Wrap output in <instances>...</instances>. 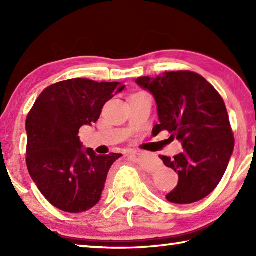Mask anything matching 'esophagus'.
Returning a JSON list of instances; mask_svg holds the SVG:
<instances>
[{
    "label": "esophagus",
    "mask_w": 256,
    "mask_h": 256,
    "mask_svg": "<svg viewBox=\"0 0 256 256\" xmlns=\"http://www.w3.org/2000/svg\"><path fill=\"white\" fill-rule=\"evenodd\" d=\"M131 154H132V156H136V157H141V156L144 154V151H138V150H136V151H132Z\"/></svg>",
    "instance_id": "1"
}]
</instances>
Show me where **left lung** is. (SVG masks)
<instances>
[{
    "label": "left lung",
    "instance_id": "obj_1",
    "mask_svg": "<svg viewBox=\"0 0 256 256\" xmlns=\"http://www.w3.org/2000/svg\"><path fill=\"white\" fill-rule=\"evenodd\" d=\"M136 82L157 102L159 124L152 132L167 130L184 149L174 158L160 156L178 174V184L166 198L176 204L202 200L220 183L235 146L224 99L204 78L190 71L141 76Z\"/></svg>",
    "mask_w": 256,
    "mask_h": 256
}]
</instances>
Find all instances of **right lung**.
<instances>
[{
    "label": "right lung",
    "mask_w": 256,
    "mask_h": 256,
    "mask_svg": "<svg viewBox=\"0 0 256 256\" xmlns=\"http://www.w3.org/2000/svg\"><path fill=\"white\" fill-rule=\"evenodd\" d=\"M124 88L120 82L60 81L46 88L29 112V174L58 209L80 214L100 200L108 172L122 154L98 156L92 149H84L79 130L96 123L104 105Z\"/></svg>",
    "instance_id": "add662e5"
}]
</instances>
